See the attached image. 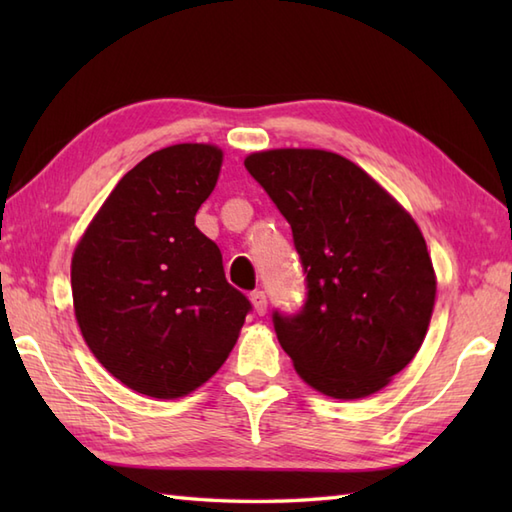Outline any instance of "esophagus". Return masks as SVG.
<instances>
[{
  "label": "esophagus",
  "mask_w": 512,
  "mask_h": 512,
  "mask_svg": "<svg viewBox=\"0 0 512 512\" xmlns=\"http://www.w3.org/2000/svg\"><path fill=\"white\" fill-rule=\"evenodd\" d=\"M250 303H253V310L262 317V314H266V308H268V301H266V295L262 290H255L253 295H250Z\"/></svg>",
  "instance_id": "34e87169"
}]
</instances>
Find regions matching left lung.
I'll return each mask as SVG.
<instances>
[{
  "instance_id": "8db88e82",
  "label": "left lung",
  "mask_w": 512,
  "mask_h": 512,
  "mask_svg": "<svg viewBox=\"0 0 512 512\" xmlns=\"http://www.w3.org/2000/svg\"><path fill=\"white\" fill-rule=\"evenodd\" d=\"M244 165L286 217L308 301L275 312L297 374L339 400L372 396L418 354L438 279L420 226L352 160L325 149H266Z\"/></svg>"
}]
</instances>
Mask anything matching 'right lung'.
Listing matches in <instances>:
<instances>
[{
	"instance_id": "obj_1",
	"label": "right lung",
	"mask_w": 512,
	"mask_h": 512,
	"mask_svg": "<svg viewBox=\"0 0 512 512\" xmlns=\"http://www.w3.org/2000/svg\"><path fill=\"white\" fill-rule=\"evenodd\" d=\"M224 151L158 149L127 171L72 255L79 330L107 372L143 396L173 400L202 387L231 354L248 299L195 226Z\"/></svg>"
}]
</instances>
